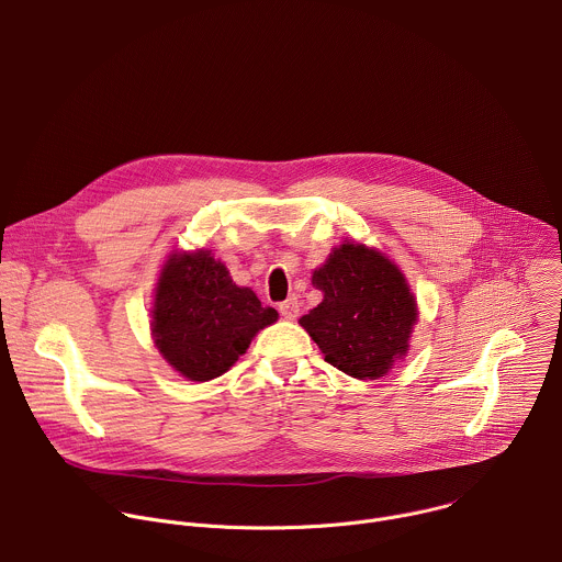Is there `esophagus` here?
Masks as SVG:
<instances>
[{"instance_id": "34e87169", "label": "esophagus", "mask_w": 562, "mask_h": 562, "mask_svg": "<svg viewBox=\"0 0 562 562\" xmlns=\"http://www.w3.org/2000/svg\"><path fill=\"white\" fill-rule=\"evenodd\" d=\"M280 313L286 317V319H295L300 315V302L295 295L286 297L284 302H280Z\"/></svg>"}]
</instances>
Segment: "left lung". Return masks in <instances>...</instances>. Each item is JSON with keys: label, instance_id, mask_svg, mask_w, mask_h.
<instances>
[{"label": "left lung", "instance_id": "obj_1", "mask_svg": "<svg viewBox=\"0 0 562 562\" xmlns=\"http://www.w3.org/2000/svg\"><path fill=\"white\" fill-rule=\"evenodd\" d=\"M311 282L323 302L300 317V327L329 364L358 380H378L409 353L418 302L405 273L382 251L345 239Z\"/></svg>", "mask_w": 562, "mask_h": 562}]
</instances>
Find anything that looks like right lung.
I'll return each mask as SVG.
<instances>
[{"label":"right lung","instance_id":"add662e5","mask_svg":"<svg viewBox=\"0 0 562 562\" xmlns=\"http://www.w3.org/2000/svg\"><path fill=\"white\" fill-rule=\"evenodd\" d=\"M278 317L249 286H237L209 249H173L155 284L150 336L173 371L209 382L226 373Z\"/></svg>","mask_w":562,"mask_h":562}]
</instances>
